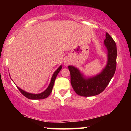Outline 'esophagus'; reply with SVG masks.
Wrapping results in <instances>:
<instances>
[{
    "instance_id": "34e87169",
    "label": "esophagus",
    "mask_w": 131,
    "mask_h": 131,
    "mask_svg": "<svg viewBox=\"0 0 131 131\" xmlns=\"http://www.w3.org/2000/svg\"><path fill=\"white\" fill-rule=\"evenodd\" d=\"M65 64H68V63L67 62H65Z\"/></svg>"
}]
</instances>
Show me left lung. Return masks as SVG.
I'll list each match as a JSON object with an SVG mask.
<instances>
[{
	"mask_svg": "<svg viewBox=\"0 0 131 131\" xmlns=\"http://www.w3.org/2000/svg\"><path fill=\"white\" fill-rule=\"evenodd\" d=\"M104 43L108 50V62L106 67L100 74L93 78L85 79L79 70L72 66H68L71 75V84L78 95L82 97L97 95L106 88L114 76L116 68L117 49L115 40L106 33Z\"/></svg>",
	"mask_w": 131,
	"mask_h": 131,
	"instance_id": "1",
	"label": "left lung"
}]
</instances>
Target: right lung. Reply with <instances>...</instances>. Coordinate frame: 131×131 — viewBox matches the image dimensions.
<instances>
[{"label": "right lung", "instance_id": "obj_1", "mask_svg": "<svg viewBox=\"0 0 131 131\" xmlns=\"http://www.w3.org/2000/svg\"><path fill=\"white\" fill-rule=\"evenodd\" d=\"M61 70V66H60V67L58 68L55 71V73H53V76H52V79H51L50 83V84H49V87L47 88V89L44 92L40 93V94H30V93H28L26 92L23 91V90L21 89L20 88H18V89L19 91H20V92L24 96H25L26 98L29 99H32V100H39V99H46L51 94V92H52V89H53V86L54 84V82H55V79H56L57 74H58V73Z\"/></svg>", "mask_w": 131, "mask_h": 131}]
</instances>
